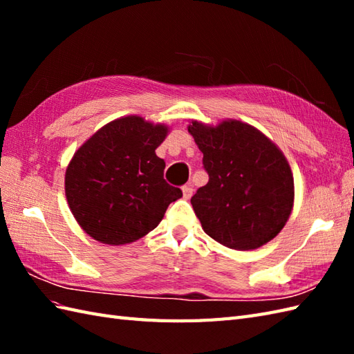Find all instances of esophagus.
<instances>
[{
    "instance_id": "esophagus-1",
    "label": "esophagus",
    "mask_w": 354,
    "mask_h": 354,
    "mask_svg": "<svg viewBox=\"0 0 354 354\" xmlns=\"http://www.w3.org/2000/svg\"><path fill=\"white\" fill-rule=\"evenodd\" d=\"M192 194H193V185L192 184L184 185L183 187V196H184V199H190Z\"/></svg>"
}]
</instances>
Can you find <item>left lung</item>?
<instances>
[{"label":"left lung","instance_id":"obj_1","mask_svg":"<svg viewBox=\"0 0 354 354\" xmlns=\"http://www.w3.org/2000/svg\"><path fill=\"white\" fill-rule=\"evenodd\" d=\"M208 183L192 198L207 234L237 251L266 245L288 222L295 199L292 169L275 142L242 120H192Z\"/></svg>","mask_w":354,"mask_h":354}]
</instances>
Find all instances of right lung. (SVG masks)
I'll return each mask as SVG.
<instances>
[{
  "label": "right lung",
  "instance_id": "right-lung-1",
  "mask_svg": "<svg viewBox=\"0 0 354 354\" xmlns=\"http://www.w3.org/2000/svg\"><path fill=\"white\" fill-rule=\"evenodd\" d=\"M170 132L141 115L112 120L82 145L65 170V196L74 219L104 245L137 242L162 221L183 192L164 181L155 150Z\"/></svg>",
  "mask_w": 354,
  "mask_h": 354
}]
</instances>
